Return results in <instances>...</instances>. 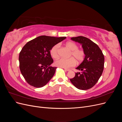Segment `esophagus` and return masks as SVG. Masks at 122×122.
<instances>
[{
	"instance_id": "34e87169",
	"label": "esophagus",
	"mask_w": 122,
	"mask_h": 122,
	"mask_svg": "<svg viewBox=\"0 0 122 122\" xmlns=\"http://www.w3.org/2000/svg\"><path fill=\"white\" fill-rule=\"evenodd\" d=\"M65 70L66 71H70V69H66V68H64Z\"/></svg>"
}]
</instances>
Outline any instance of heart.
I'll use <instances>...</instances> for the list:
<instances>
[{"label": "heart", "instance_id": "obj_1", "mask_svg": "<svg viewBox=\"0 0 122 122\" xmlns=\"http://www.w3.org/2000/svg\"><path fill=\"white\" fill-rule=\"evenodd\" d=\"M66 46L71 50V53L70 56H72L69 58H61L55 61V65L57 67L63 68H69L74 67L76 64V61L78 62L83 61L85 57L84 51L78 49V46L73 42H68L66 43ZM59 47L60 45L56 44L54 45L50 50V54L53 58L57 59L59 57Z\"/></svg>", "mask_w": 122, "mask_h": 122}]
</instances>
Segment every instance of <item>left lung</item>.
<instances>
[{
	"mask_svg": "<svg viewBox=\"0 0 122 122\" xmlns=\"http://www.w3.org/2000/svg\"><path fill=\"white\" fill-rule=\"evenodd\" d=\"M71 40L81 44L85 57L76 68L81 72L76 73L75 77L70 81L79 90L90 89L98 82L102 75L104 69V55L97 44L89 39L79 36L71 38Z\"/></svg>",
	"mask_w": 122,
	"mask_h": 122,
	"instance_id": "obj_1",
	"label": "left lung"
}]
</instances>
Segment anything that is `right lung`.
<instances>
[{"label":"right lung","mask_w":122,"mask_h":122,"mask_svg":"<svg viewBox=\"0 0 122 122\" xmlns=\"http://www.w3.org/2000/svg\"><path fill=\"white\" fill-rule=\"evenodd\" d=\"M66 38L46 36H38L28 42L19 53V68L26 82L35 87H41L54 75L56 67L50 66L53 60L50 50Z\"/></svg>","instance_id":"add662e5"}]
</instances>
